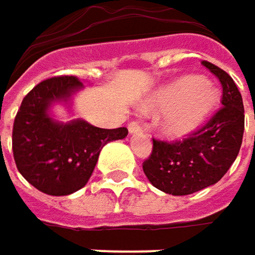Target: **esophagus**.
<instances>
[{"mask_svg": "<svg viewBox=\"0 0 255 255\" xmlns=\"http://www.w3.org/2000/svg\"><path fill=\"white\" fill-rule=\"evenodd\" d=\"M128 131H129V134H141L142 129L138 123L132 121V123H129V124H128Z\"/></svg>", "mask_w": 255, "mask_h": 255, "instance_id": "34e87169", "label": "esophagus"}]
</instances>
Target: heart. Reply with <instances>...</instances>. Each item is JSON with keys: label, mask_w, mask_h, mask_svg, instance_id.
Returning <instances> with one entry per match:
<instances>
[{"label": "heart", "mask_w": 255, "mask_h": 255, "mask_svg": "<svg viewBox=\"0 0 255 255\" xmlns=\"http://www.w3.org/2000/svg\"><path fill=\"white\" fill-rule=\"evenodd\" d=\"M219 92L196 76H183L142 104L147 111H169L160 123L164 135L183 138L202 126L215 111Z\"/></svg>", "instance_id": "obj_1"}]
</instances>
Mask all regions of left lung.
<instances>
[{"label": "left lung", "mask_w": 255, "mask_h": 255, "mask_svg": "<svg viewBox=\"0 0 255 255\" xmlns=\"http://www.w3.org/2000/svg\"><path fill=\"white\" fill-rule=\"evenodd\" d=\"M202 65L222 85L224 107L183 141L153 138V151L142 163L150 183L174 196L190 195L219 182L235 161L243 142L244 105L237 85L225 70L209 62Z\"/></svg>", "instance_id": "8db88e82"}]
</instances>
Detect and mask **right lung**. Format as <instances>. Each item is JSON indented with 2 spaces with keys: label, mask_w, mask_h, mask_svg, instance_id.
<instances>
[{
  "label": "right lung",
  "mask_w": 255,
  "mask_h": 255,
  "mask_svg": "<svg viewBox=\"0 0 255 255\" xmlns=\"http://www.w3.org/2000/svg\"><path fill=\"white\" fill-rule=\"evenodd\" d=\"M83 83L76 76H56L40 82L23 99L12 127V153L18 172L33 186L52 196L82 189L97 166L102 147L123 140L126 127L105 129L85 120L60 123L54 104L70 107Z\"/></svg>",
  "instance_id": "add662e5"
}]
</instances>
